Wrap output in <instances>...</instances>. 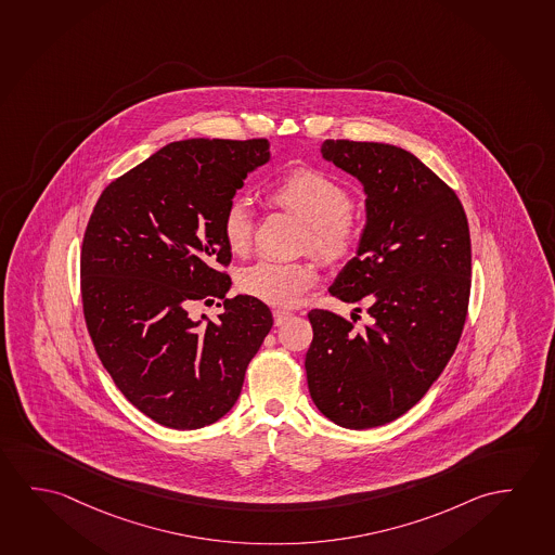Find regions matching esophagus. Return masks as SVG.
Here are the masks:
<instances>
[{"instance_id": "34e87169", "label": "esophagus", "mask_w": 555, "mask_h": 555, "mask_svg": "<svg viewBox=\"0 0 555 555\" xmlns=\"http://www.w3.org/2000/svg\"><path fill=\"white\" fill-rule=\"evenodd\" d=\"M291 318V312L287 310H273V324L275 326H282Z\"/></svg>"}]
</instances>
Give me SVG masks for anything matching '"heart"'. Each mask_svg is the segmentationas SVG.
<instances>
[{
    "label": "heart",
    "instance_id": "obj_1",
    "mask_svg": "<svg viewBox=\"0 0 555 555\" xmlns=\"http://www.w3.org/2000/svg\"><path fill=\"white\" fill-rule=\"evenodd\" d=\"M268 203L307 223L302 248L326 264L351 255L359 238L351 194L335 177L318 169H293L266 194ZM221 235L233 255H245L253 241V216L247 204L233 201L221 216ZM318 282L317 268L307 262L260 260L238 275V287L272 307H295Z\"/></svg>",
    "mask_w": 555,
    "mask_h": 555
}]
</instances>
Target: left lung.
Segmentation results:
<instances>
[{
  "label": "left lung",
  "instance_id": "obj_1",
  "mask_svg": "<svg viewBox=\"0 0 555 555\" xmlns=\"http://www.w3.org/2000/svg\"><path fill=\"white\" fill-rule=\"evenodd\" d=\"M322 156L357 177L366 225L330 293L369 300L370 324L308 312V391L344 428L391 423L416 405L457 349L470 295V233L463 204L411 152L382 142L326 141Z\"/></svg>",
  "mask_w": 555,
  "mask_h": 555
}]
</instances>
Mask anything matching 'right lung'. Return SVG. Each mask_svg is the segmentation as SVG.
<instances>
[{"mask_svg": "<svg viewBox=\"0 0 555 555\" xmlns=\"http://www.w3.org/2000/svg\"><path fill=\"white\" fill-rule=\"evenodd\" d=\"M270 142H171L100 194L80 250L90 339L109 376L152 421L194 430L235 405L272 330L262 300L225 299L231 262L221 216ZM224 300L216 323L196 301ZM220 306V305H219Z\"/></svg>", "mask_w": 555, "mask_h": 555, "instance_id": "obj_1", "label": "right lung"}]
</instances>
